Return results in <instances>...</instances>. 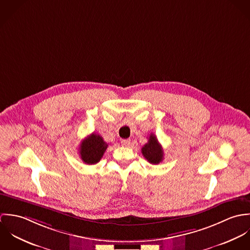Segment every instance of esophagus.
Here are the masks:
<instances>
[{
  "mask_svg": "<svg viewBox=\"0 0 250 250\" xmlns=\"http://www.w3.org/2000/svg\"><path fill=\"white\" fill-rule=\"evenodd\" d=\"M130 143H131L130 140H122V141H121V144H122L123 146H129Z\"/></svg>",
  "mask_w": 250,
  "mask_h": 250,
  "instance_id": "esophagus-1",
  "label": "esophagus"
}]
</instances>
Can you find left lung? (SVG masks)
Listing matches in <instances>:
<instances>
[{"label":"left lung","mask_w":250,"mask_h":250,"mask_svg":"<svg viewBox=\"0 0 250 250\" xmlns=\"http://www.w3.org/2000/svg\"><path fill=\"white\" fill-rule=\"evenodd\" d=\"M143 157L153 165L160 164L164 159V151L161 144L158 142L157 137L151 134L148 143L144 144L142 148Z\"/></svg>","instance_id":"obj_1"}]
</instances>
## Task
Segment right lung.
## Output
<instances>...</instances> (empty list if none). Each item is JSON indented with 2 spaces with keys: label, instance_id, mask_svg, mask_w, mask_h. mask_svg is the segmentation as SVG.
<instances>
[{
  "label": "right lung",
  "instance_id": "obj_1",
  "mask_svg": "<svg viewBox=\"0 0 250 250\" xmlns=\"http://www.w3.org/2000/svg\"><path fill=\"white\" fill-rule=\"evenodd\" d=\"M107 143L100 135L92 133L84 139L79 147V153L83 162L86 165H95L103 157Z\"/></svg>",
  "mask_w": 250,
  "mask_h": 250
}]
</instances>
